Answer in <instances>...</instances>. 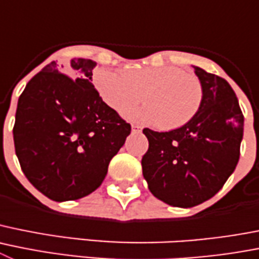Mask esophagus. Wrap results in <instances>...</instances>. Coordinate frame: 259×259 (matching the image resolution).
<instances>
[{
  "instance_id": "1",
  "label": "esophagus",
  "mask_w": 259,
  "mask_h": 259,
  "mask_svg": "<svg viewBox=\"0 0 259 259\" xmlns=\"http://www.w3.org/2000/svg\"><path fill=\"white\" fill-rule=\"evenodd\" d=\"M142 127L140 124H132V131L134 132H141Z\"/></svg>"
}]
</instances>
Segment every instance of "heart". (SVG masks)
I'll return each instance as SVG.
<instances>
[{"label":"heart","mask_w":259,"mask_h":259,"mask_svg":"<svg viewBox=\"0 0 259 259\" xmlns=\"http://www.w3.org/2000/svg\"><path fill=\"white\" fill-rule=\"evenodd\" d=\"M94 82L106 105L118 113L139 105L144 96L148 106L128 111L127 115L163 130H176L189 123L203 101L199 78L176 66L130 68L124 73L99 69Z\"/></svg>","instance_id":"b5f03b06"}]
</instances>
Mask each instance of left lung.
<instances>
[{"mask_svg":"<svg viewBox=\"0 0 259 259\" xmlns=\"http://www.w3.org/2000/svg\"><path fill=\"white\" fill-rule=\"evenodd\" d=\"M203 87L195 117L168 132L149 128L142 175L149 190L172 207L191 208L222 189L240 156L244 117L226 79L194 66Z\"/></svg>","mask_w":259,"mask_h":259,"instance_id":"left-lung-1","label":"left lung"}]
</instances>
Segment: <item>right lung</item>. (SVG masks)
Returning a JSON list of instances; mask_svg holds the SVG:
<instances>
[{"label": "right lung", "instance_id": "add662e5", "mask_svg": "<svg viewBox=\"0 0 259 259\" xmlns=\"http://www.w3.org/2000/svg\"><path fill=\"white\" fill-rule=\"evenodd\" d=\"M70 66L72 78L52 61L28 82L13 130L25 177L55 201L95 191L131 134L130 123L104 103L91 83L96 63L72 59Z\"/></svg>", "mask_w": 259, "mask_h": 259}]
</instances>
